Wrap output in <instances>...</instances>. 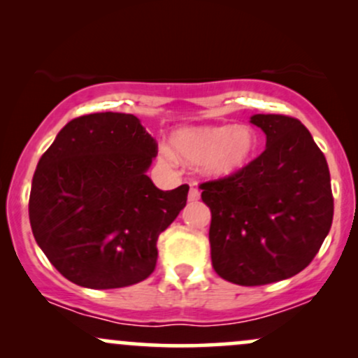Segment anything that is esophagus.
<instances>
[{"label":"esophagus","instance_id":"34e87169","mask_svg":"<svg viewBox=\"0 0 358 358\" xmlns=\"http://www.w3.org/2000/svg\"><path fill=\"white\" fill-rule=\"evenodd\" d=\"M200 199V192L195 185H192L190 192H188V202H196Z\"/></svg>","mask_w":358,"mask_h":358}]
</instances>
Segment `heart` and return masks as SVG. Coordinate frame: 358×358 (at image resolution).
<instances>
[{
	"mask_svg": "<svg viewBox=\"0 0 358 358\" xmlns=\"http://www.w3.org/2000/svg\"><path fill=\"white\" fill-rule=\"evenodd\" d=\"M173 146L185 162L200 163L208 176L222 178L248 165L257 148V136L252 127L245 124L202 126L176 133ZM162 156L166 162L175 159L168 148H162Z\"/></svg>",
	"mask_w": 358,
	"mask_h": 358,
	"instance_id": "1",
	"label": "heart"
}]
</instances>
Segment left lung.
Returning a JSON list of instances; mask_svg holds the SVG:
<instances>
[{
    "mask_svg": "<svg viewBox=\"0 0 358 358\" xmlns=\"http://www.w3.org/2000/svg\"><path fill=\"white\" fill-rule=\"evenodd\" d=\"M266 150L237 173L200 183L210 207L212 266L225 281L262 286L313 261L330 232L334 195L327 159L296 117L256 114Z\"/></svg>",
    "mask_w": 358,
    "mask_h": 358,
    "instance_id": "left-lung-1",
    "label": "left lung"
}]
</instances>
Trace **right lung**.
<instances>
[{
  "instance_id": "right-lung-1",
  "label": "right lung",
  "mask_w": 358,
  "mask_h": 358,
  "mask_svg": "<svg viewBox=\"0 0 358 358\" xmlns=\"http://www.w3.org/2000/svg\"><path fill=\"white\" fill-rule=\"evenodd\" d=\"M158 143L133 114L67 122L31 182V232L64 278L92 289L136 285L153 273L156 241L187 205L188 185L163 192L146 170Z\"/></svg>"
}]
</instances>
